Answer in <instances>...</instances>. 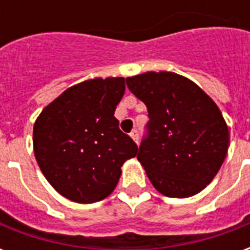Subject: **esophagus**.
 <instances>
[{"instance_id": "34e87169", "label": "esophagus", "mask_w": 250, "mask_h": 250, "mask_svg": "<svg viewBox=\"0 0 250 250\" xmlns=\"http://www.w3.org/2000/svg\"><path fill=\"white\" fill-rule=\"evenodd\" d=\"M130 135H131V138H132V139H134V141H135L136 143H138V141H139V135H138V130H134V131H132V132H131Z\"/></svg>"}]
</instances>
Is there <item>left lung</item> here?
<instances>
[{"label": "left lung", "mask_w": 250, "mask_h": 250, "mask_svg": "<svg viewBox=\"0 0 250 250\" xmlns=\"http://www.w3.org/2000/svg\"><path fill=\"white\" fill-rule=\"evenodd\" d=\"M125 83L148 112L138 161L154 188L171 198L199 193L218 173L229 147L217 104L174 72H146Z\"/></svg>", "instance_id": "left-lung-1"}]
</instances>
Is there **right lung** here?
Instances as JSON below:
<instances>
[{
    "mask_svg": "<svg viewBox=\"0 0 250 250\" xmlns=\"http://www.w3.org/2000/svg\"><path fill=\"white\" fill-rule=\"evenodd\" d=\"M125 89L123 77L83 82L64 91L36 120V161L62 197L79 204L102 201L118 185L123 163L136 155V143L114 116Z\"/></svg>",
    "mask_w": 250,
    "mask_h": 250,
    "instance_id": "1",
    "label": "right lung"
}]
</instances>
